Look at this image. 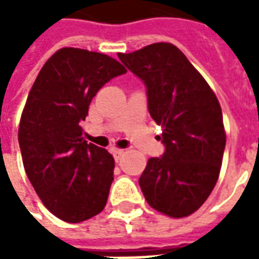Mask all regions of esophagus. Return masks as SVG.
Here are the masks:
<instances>
[{
    "label": "esophagus",
    "mask_w": 259,
    "mask_h": 259,
    "mask_svg": "<svg viewBox=\"0 0 259 259\" xmlns=\"http://www.w3.org/2000/svg\"><path fill=\"white\" fill-rule=\"evenodd\" d=\"M112 154H113V157H115V161L118 162L119 159H120V157L124 154V150H120V148H112Z\"/></svg>",
    "instance_id": "obj_1"
}]
</instances>
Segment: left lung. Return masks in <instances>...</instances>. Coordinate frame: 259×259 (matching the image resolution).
Instances as JSON below:
<instances>
[{"label": "left lung", "instance_id": "obj_1", "mask_svg": "<svg viewBox=\"0 0 259 259\" xmlns=\"http://www.w3.org/2000/svg\"><path fill=\"white\" fill-rule=\"evenodd\" d=\"M119 59L147 87L148 111L162 126L161 158H150L139 179L147 202L170 218L200 208L217 185L226 133L215 93L179 48L154 42Z\"/></svg>", "mask_w": 259, "mask_h": 259}]
</instances>
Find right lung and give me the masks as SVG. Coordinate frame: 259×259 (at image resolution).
Returning <instances> with one entry per match:
<instances>
[{
	"label": "right lung",
	"mask_w": 259,
	"mask_h": 259,
	"mask_svg": "<svg viewBox=\"0 0 259 259\" xmlns=\"http://www.w3.org/2000/svg\"><path fill=\"white\" fill-rule=\"evenodd\" d=\"M126 73L105 54L65 47L40 70L20 116V152L37 195L55 217L79 223L107 204L113 180V157L87 144L80 122L97 91Z\"/></svg>",
	"instance_id": "obj_1"
}]
</instances>
